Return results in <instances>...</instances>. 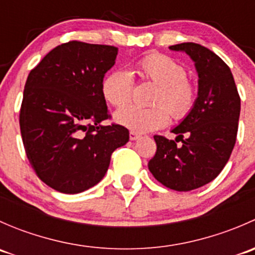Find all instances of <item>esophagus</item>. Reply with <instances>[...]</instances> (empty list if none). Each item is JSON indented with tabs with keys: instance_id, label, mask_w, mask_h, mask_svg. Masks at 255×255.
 <instances>
[{
	"instance_id": "34e87169",
	"label": "esophagus",
	"mask_w": 255,
	"mask_h": 255,
	"mask_svg": "<svg viewBox=\"0 0 255 255\" xmlns=\"http://www.w3.org/2000/svg\"><path fill=\"white\" fill-rule=\"evenodd\" d=\"M138 138H139V134L130 130V132H129V139L130 140H135V139H138Z\"/></svg>"
}]
</instances>
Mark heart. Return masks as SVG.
<instances>
[{
    "instance_id": "1",
    "label": "heart",
    "mask_w": 255,
    "mask_h": 255,
    "mask_svg": "<svg viewBox=\"0 0 255 255\" xmlns=\"http://www.w3.org/2000/svg\"><path fill=\"white\" fill-rule=\"evenodd\" d=\"M135 69L143 81L151 82L156 89L151 95L150 107L127 106L116 112L118 125L132 132H151L164 127L169 118L181 121L196 106L199 89L186 75V68L179 60L161 53H151L137 61ZM134 80L129 71L117 69L102 80L101 92L105 101L113 107L129 102Z\"/></svg>"
}]
</instances>
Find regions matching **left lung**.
<instances>
[{
	"mask_svg": "<svg viewBox=\"0 0 255 255\" xmlns=\"http://www.w3.org/2000/svg\"><path fill=\"white\" fill-rule=\"evenodd\" d=\"M170 49L185 51L195 61L199 97L192 112L171 130L180 141L154 135L156 151L148 168L164 186L191 191L212 181L227 164L237 139L241 97L230 66L210 49L196 43Z\"/></svg>",
	"mask_w": 255,
	"mask_h": 255,
	"instance_id": "obj_1",
	"label": "left lung"
}]
</instances>
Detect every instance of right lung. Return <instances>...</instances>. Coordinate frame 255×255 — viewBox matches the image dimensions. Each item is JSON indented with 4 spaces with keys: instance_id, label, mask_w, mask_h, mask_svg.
<instances>
[{
    "instance_id": "add662e5",
    "label": "right lung",
    "mask_w": 255,
    "mask_h": 255,
    "mask_svg": "<svg viewBox=\"0 0 255 255\" xmlns=\"http://www.w3.org/2000/svg\"><path fill=\"white\" fill-rule=\"evenodd\" d=\"M118 48L70 40L50 50L28 75L19 111L25 154L43 182L64 194L95 186L111 154L129 139L111 123L101 92Z\"/></svg>"
}]
</instances>
